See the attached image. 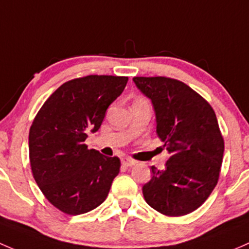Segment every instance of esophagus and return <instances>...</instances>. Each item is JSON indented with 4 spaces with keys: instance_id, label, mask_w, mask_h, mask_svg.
<instances>
[{
    "instance_id": "esophagus-1",
    "label": "esophagus",
    "mask_w": 249,
    "mask_h": 249,
    "mask_svg": "<svg viewBox=\"0 0 249 249\" xmlns=\"http://www.w3.org/2000/svg\"><path fill=\"white\" fill-rule=\"evenodd\" d=\"M122 165L124 166H132V165H134L135 163V160H130V158H122Z\"/></svg>"
}]
</instances>
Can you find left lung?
<instances>
[{
  "label": "left lung",
  "mask_w": 249,
  "mask_h": 249,
  "mask_svg": "<svg viewBox=\"0 0 249 249\" xmlns=\"http://www.w3.org/2000/svg\"><path fill=\"white\" fill-rule=\"evenodd\" d=\"M152 102L157 135L170 157L165 169H152L142 194L152 209L178 217L196 211L216 187L224 140L212 107L188 85L165 76H135Z\"/></svg>",
  "instance_id": "1"
}]
</instances>
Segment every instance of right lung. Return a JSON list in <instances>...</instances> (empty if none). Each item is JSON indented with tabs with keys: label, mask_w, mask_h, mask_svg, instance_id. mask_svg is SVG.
Returning <instances> with one entry per match:
<instances>
[{
	"label": "right lung",
	"mask_w": 249,
	"mask_h": 249,
	"mask_svg": "<svg viewBox=\"0 0 249 249\" xmlns=\"http://www.w3.org/2000/svg\"><path fill=\"white\" fill-rule=\"evenodd\" d=\"M127 76L87 75L61 85L45 101L30 128L33 178L51 205L81 214L107 199L121 162L89 150L110 104L124 92Z\"/></svg>",
	"instance_id": "obj_1"
}]
</instances>
